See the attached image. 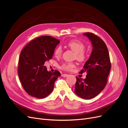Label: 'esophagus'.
Returning a JSON list of instances; mask_svg holds the SVG:
<instances>
[{"mask_svg": "<svg viewBox=\"0 0 128 128\" xmlns=\"http://www.w3.org/2000/svg\"><path fill=\"white\" fill-rule=\"evenodd\" d=\"M68 74H62V77H67V76H68Z\"/></svg>", "mask_w": 128, "mask_h": 128, "instance_id": "1", "label": "esophagus"}]
</instances>
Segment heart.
I'll list each match as a JSON object with an SVG mask.
<instances>
[{
    "label": "heart",
    "mask_w": 128,
    "mask_h": 128,
    "mask_svg": "<svg viewBox=\"0 0 128 128\" xmlns=\"http://www.w3.org/2000/svg\"><path fill=\"white\" fill-rule=\"evenodd\" d=\"M67 46L70 48L75 53V58L80 62H83L86 58V52L84 50L85 48V44L82 42L77 40H72L67 43ZM62 52V48L61 46H58L54 51V55L56 58H59ZM75 67V64L74 63H64L60 68L64 70H71Z\"/></svg>",
    "instance_id": "obj_1"
}]
</instances>
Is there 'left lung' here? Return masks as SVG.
<instances>
[{"instance_id":"left-lung-1","label":"left lung","mask_w":128,"mask_h":128,"mask_svg":"<svg viewBox=\"0 0 128 128\" xmlns=\"http://www.w3.org/2000/svg\"><path fill=\"white\" fill-rule=\"evenodd\" d=\"M90 40L92 50L80 73L86 72L85 79L76 77L75 92L80 97L90 99L97 96L106 85L111 69L108 48L99 36L90 32L83 34Z\"/></svg>"}]
</instances>
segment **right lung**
<instances>
[{"label":"right lung","mask_w":128,"mask_h":128,"mask_svg":"<svg viewBox=\"0 0 128 128\" xmlns=\"http://www.w3.org/2000/svg\"><path fill=\"white\" fill-rule=\"evenodd\" d=\"M60 40L42 36L32 40L22 49L19 59L18 75L24 90L37 98H46L53 91L60 72L48 71L44 63L52 59Z\"/></svg>","instance_id":"1"}]
</instances>
